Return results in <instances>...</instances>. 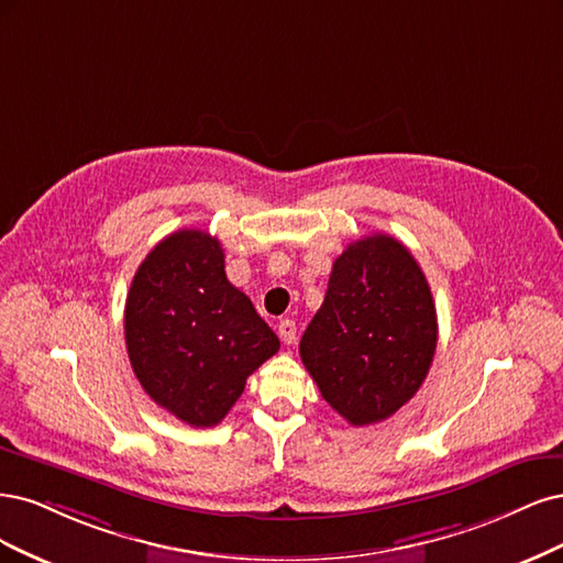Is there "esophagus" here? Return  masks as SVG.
I'll return each mask as SVG.
<instances>
[{"mask_svg":"<svg viewBox=\"0 0 563 563\" xmlns=\"http://www.w3.org/2000/svg\"><path fill=\"white\" fill-rule=\"evenodd\" d=\"M278 334H280V339H283V343H295V339H297V324H295V320H280L278 322Z\"/></svg>","mask_w":563,"mask_h":563,"instance_id":"34e87169","label":"esophagus"}]
</instances>
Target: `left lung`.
Returning a JSON list of instances; mask_svg holds the SVG:
<instances>
[{
	"label": "left lung",
	"instance_id": "left-lung-1",
	"mask_svg": "<svg viewBox=\"0 0 563 563\" xmlns=\"http://www.w3.org/2000/svg\"><path fill=\"white\" fill-rule=\"evenodd\" d=\"M438 313L411 252L393 235H365L336 257L328 295L308 324L303 367L351 426L386 421L432 365Z\"/></svg>",
	"mask_w": 563,
	"mask_h": 563
}]
</instances>
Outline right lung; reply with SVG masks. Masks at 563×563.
Returning a JSON list of instances; mask_svg holds the SVG:
<instances>
[{
	"mask_svg": "<svg viewBox=\"0 0 563 563\" xmlns=\"http://www.w3.org/2000/svg\"><path fill=\"white\" fill-rule=\"evenodd\" d=\"M125 349L152 400L194 428H212L280 341L224 274L220 241L198 229L166 235L131 283Z\"/></svg>",
	"mask_w": 563,
	"mask_h": 563,
	"instance_id": "add662e5",
	"label": "right lung"
}]
</instances>
